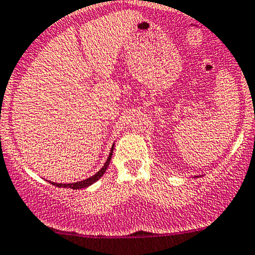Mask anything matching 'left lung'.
Wrapping results in <instances>:
<instances>
[{
    "label": "left lung",
    "mask_w": 255,
    "mask_h": 255,
    "mask_svg": "<svg viewBox=\"0 0 255 255\" xmlns=\"http://www.w3.org/2000/svg\"><path fill=\"white\" fill-rule=\"evenodd\" d=\"M199 176H201V175H199ZM199 176H194V178H199Z\"/></svg>",
    "instance_id": "8db88e82"
}]
</instances>
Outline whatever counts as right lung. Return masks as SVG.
<instances>
[{"instance_id": "obj_1", "label": "right lung", "mask_w": 255, "mask_h": 255, "mask_svg": "<svg viewBox=\"0 0 255 255\" xmlns=\"http://www.w3.org/2000/svg\"><path fill=\"white\" fill-rule=\"evenodd\" d=\"M113 150H114V143L113 146H112V150L111 152H109V156H108L107 161H105V164L103 165V167L100 169L99 171L96 174H94L93 176H90V178L88 179H84V180H81V182H76V183H70V184H62V183H52L53 185H56V187H59V188H71V189H82V188H86V187H90L91 184H94L95 182H98L100 178H102L103 175H104V173L107 171L108 166H109V162H111V159H112V155H113Z\"/></svg>"}]
</instances>
